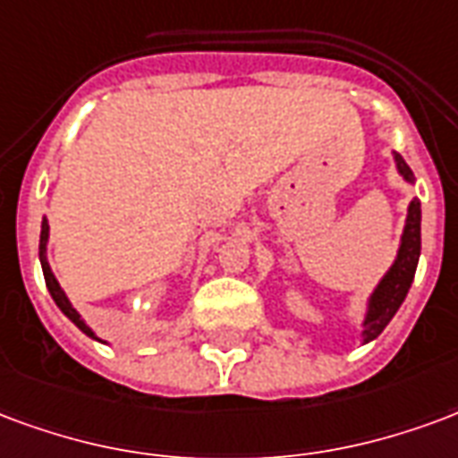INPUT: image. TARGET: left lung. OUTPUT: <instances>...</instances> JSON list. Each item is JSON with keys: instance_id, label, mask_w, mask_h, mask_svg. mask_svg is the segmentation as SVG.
Here are the masks:
<instances>
[{"instance_id": "obj_1", "label": "left lung", "mask_w": 458, "mask_h": 458, "mask_svg": "<svg viewBox=\"0 0 458 458\" xmlns=\"http://www.w3.org/2000/svg\"><path fill=\"white\" fill-rule=\"evenodd\" d=\"M398 160V170L403 173V178L412 180V170L407 168L405 160L395 156ZM420 202L412 199L410 209H407V225L405 233H403V243H400L398 259L393 263V268L386 273V278L380 280V285L370 298L369 315H366V329H363V342H370L388 327L393 315L398 312V307L403 305L407 290L412 285L415 278L417 261H420Z\"/></svg>"}]
</instances>
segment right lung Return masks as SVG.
Wrapping results in <instances>:
<instances>
[{
  "label": "right lung",
  "instance_id": "obj_1",
  "mask_svg": "<svg viewBox=\"0 0 458 458\" xmlns=\"http://www.w3.org/2000/svg\"><path fill=\"white\" fill-rule=\"evenodd\" d=\"M46 242H48V222L43 219L41 225V243H38V256H41V268H43V278H46V285H48V293H51V298L55 300V305L63 310V315L68 317L72 325L78 327V329H82L88 336H95V332L89 329L85 322H82V317L78 315V310L70 305V300L65 298V293L60 290L58 280H55V276L51 273V266H48V261H46ZM97 339V336H95Z\"/></svg>",
  "mask_w": 458,
  "mask_h": 458
}]
</instances>
